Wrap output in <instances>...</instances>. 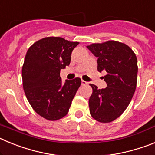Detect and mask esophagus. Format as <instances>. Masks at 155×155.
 Segmentation results:
<instances>
[{"label": "esophagus", "mask_w": 155, "mask_h": 155, "mask_svg": "<svg viewBox=\"0 0 155 155\" xmlns=\"http://www.w3.org/2000/svg\"><path fill=\"white\" fill-rule=\"evenodd\" d=\"M81 84L82 85H86V84H87V82L85 81L82 80L81 81Z\"/></svg>", "instance_id": "1"}]
</instances>
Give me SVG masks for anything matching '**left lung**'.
Returning <instances> with one entry per match:
<instances>
[{
  "mask_svg": "<svg viewBox=\"0 0 155 155\" xmlns=\"http://www.w3.org/2000/svg\"><path fill=\"white\" fill-rule=\"evenodd\" d=\"M87 48L98 57V71H106L103 78L107 84L102 89L90 84V114L100 123H110L126 110L135 92L137 59L127 45L117 41L93 43Z\"/></svg>",
  "mask_w": 155,
  "mask_h": 155,
  "instance_id": "left-lung-1",
  "label": "left lung"
}]
</instances>
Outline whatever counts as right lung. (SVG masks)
<instances>
[{"instance_id":"add662e5","label":"right lung","mask_w":155,"mask_h":155,"mask_svg":"<svg viewBox=\"0 0 155 155\" xmlns=\"http://www.w3.org/2000/svg\"><path fill=\"white\" fill-rule=\"evenodd\" d=\"M78 44L61 37H46L27 51L21 71L25 94L35 113L46 120H58L68 114L81 84L79 78L63 84L60 76Z\"/></svg>"}]
</instances>
